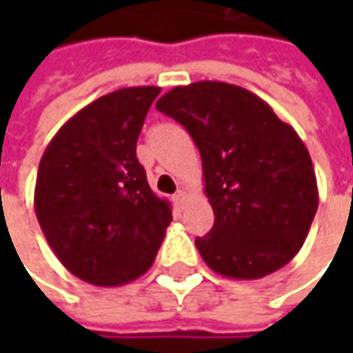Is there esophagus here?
Wrapping results in <instances>:
<instances>
[{
	"label": "esophagus",
	"instance_id": "obj_1",
	"mask_svg": "<svg viewBox=\"0 0 353 353\" xmlns=\"http://www.w3.org/2000/svg\"><path fill=\"white\" fill-rule=\"evenodd\" d=\"M185 198H188L185 190H177L176 194H174V202H176L177 206H181V204L185 202Z\"/></svg>",
	"mask_w": 353,
	"mask_h": 353
}]
</instances>
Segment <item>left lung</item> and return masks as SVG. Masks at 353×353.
I'll return each mask as SVG.
<instances>
[{
  "label": "left lung",
  "mask_w": 353,
  "mask_h": 353,
  "mask_svg": "<svg viewBox=\"0 0 353 353\" xmlns=\"http://www.w3.org/2000/svg\"><path fill=\"white\" fill-rule=\"evenodd\" d=\"M155 108L194 139L214 210L196 247L210 270L257 280L284 268L305 243L319 206L311 155L296 130L245 88L196 81Z\"/></svg>",
  "instance_id": "8db88e82"
}]
</instances>
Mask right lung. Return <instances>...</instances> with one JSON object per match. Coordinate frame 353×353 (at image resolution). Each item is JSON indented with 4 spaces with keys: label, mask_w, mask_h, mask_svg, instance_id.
Returning <instances> with one entry per match:
<instances>
[{
    "label": "right lung",
    "mask_w": 353,
    "mask_h": 353,
    "mask_svg": "<svg viewBox=\"0 0 353 353\" xmlns=\"http://www.w3.org/2000/svg\"><path fill=\"white\" fill-rule=\"evenodd\" d=\"M159 92L141 85L98 98L42 153L36 219L59 261L94 286L143 276L172 223V204L153 194L137 159V139Z\"/></svg>",
    "instance_id": "right-lung-1"
}]
</instances>
